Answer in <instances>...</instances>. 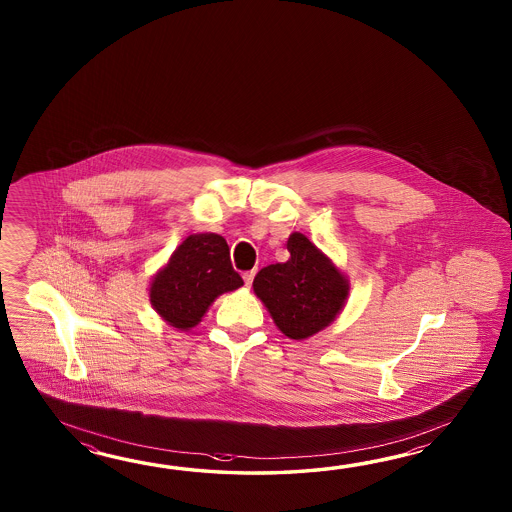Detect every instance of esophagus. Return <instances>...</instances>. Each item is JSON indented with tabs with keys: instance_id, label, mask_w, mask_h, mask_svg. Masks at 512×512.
I'll return each instance as SVG.
<instances>
[{
	"instance_id": "obj_1",
	"label": "esophagus",
	"mask_w": 512,
	"mask_h": 512,
	"mask_svg": "<svg viewBox=\"0 0 512 512\" xmlns=\"http://www.w3.org/2000/svg\"><path fill=\"white\" fill-rule=\"evenodd\" d=\"M254 274H256V271H247L245 274H243V280H245V285L249 287V285H252V280H254Z\"/></svg>"
}]
</instances>
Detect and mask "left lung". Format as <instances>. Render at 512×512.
Returning <instances> with one entry per match:
<instances>
[{"label":"left lung","instance_id":"obj_1","mask_svg":"<svg viewBox=\"0 0 512 512\" xmlns=\"http://www.w3.org/2000/svg\"><path fill=\"white\" fill-rule=\"evenodd\" d=\"M287 251L291 258L263 267L252 287L283 335L304 340L335 320L349 285L304 234H291Z\"/></svg>","mask_w":512,"mask_h":512}]
</instances>
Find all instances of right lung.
<instances>
[{
    "mask_svg": "<svg viewBox=\"0 0 512 512\" xmlns=\"http://www.w3.org/2000/svg\"><path fill=\"white\" fill-rule=\"evenodd\" d=\"M243 285L230 261L229 245L218 234H192L177 249L150 287L153 309L170 326L190 329L201 322L219 294Z\"/></svg>",
    "mask_w": 512,
    "mask_h": 512,
    "instance_id": "1",
    "label": "right lung"
}]
</instances>
